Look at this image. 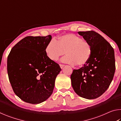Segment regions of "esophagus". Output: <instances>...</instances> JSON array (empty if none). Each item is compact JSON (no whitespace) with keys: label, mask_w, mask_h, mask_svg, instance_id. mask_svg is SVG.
<instances>
[{"label":"esophagus","mask_w":121,"mask_h":121,"mask_svg":"<svg viewBox=\"0 0 121 121\" xmlns=\"http://www.w3.org/2000/svg\"><path fill=\"white\" fill-rule=\"evenodd\" d=\"M60 68L62 69V68H63V67L65 66V65H62V64H60Z\"/></svg>","instance_id":"obj_1"}]
</instances>
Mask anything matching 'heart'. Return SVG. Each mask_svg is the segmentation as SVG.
<instances>
[{
	"label": "heart",
	"instance_id": "b5f03b06",
	"mask_svg": "<svg viewBox=\"0 0 121 121\" xmlns=\"http://www.w3.org/2000/svg\"><path fill=\"white\" fill-rule=\"evenodd\" d=\"M48 58L57 61L65 53L67 56L63 62L77 66L86 64L92 54V47L87 40L75 34H69L61 36L58 40L52 39L45 48Z\"/></svg>",
	"mask_w": 121,
	"mask_h": 121
}]
</instances>
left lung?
<instances>
[{"instance_id":"obj_1","label":"left lung","mask_w":121,"mask_h":121,"mask_svg":"<svg viewBox=\"0 0 121 121\" xmlns=\"http://www.w3.org/2000/svg\"><path fill=\"white\" fill-rule=\"evenodd\" d=\"M92 47V54L86 64L74 69L70 78L73 89L87 99L99 97L109 87L115 71L112 47L103 37L93 30L78 31Z\"/></svg>"}]
</instances>
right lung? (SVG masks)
<instances>
[{
    "label": "right lung",
    "mask_w": 121,
    "mask_h": 121,
    "mask_svg": "<svg viewBox=\"0 0 121 121\" xmlns=\"http://www.w3.org/2000/svg\"><path fill=\"white\" fill-rule=\"evenodd\" d=\"M52 36H27L14 46L7 57V73L15 95L28 103L45 101L53 91L61 69L50 60L45 48Z\"/></svg>",
    "instance_id": "add662e5"
}]
</instances>
